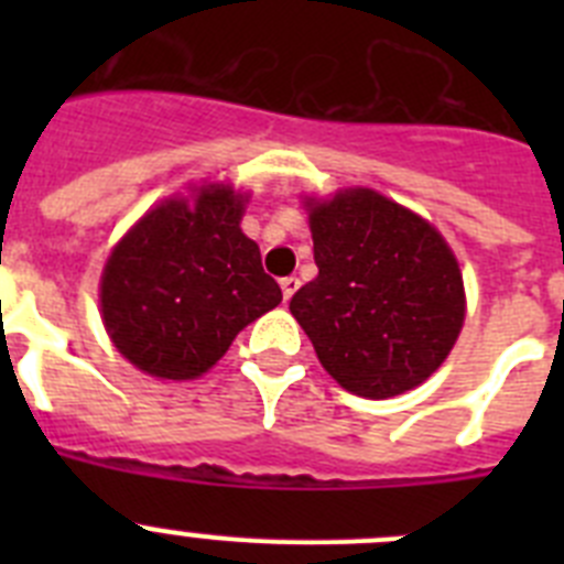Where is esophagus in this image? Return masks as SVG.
I'll return each mask as SVG.
<instances>
[{"label": "esophagus", "mask_w": 564, "mask_h": 564, "mask_svg": "<svg viewBox=\"0 0 564 564\" xmlns=\"http://www.w3.org/2000/svg\"><path fill=\"white\" fill-rule=\"evenodd\" d=\"M279 285H282V296H285V302H291L293 293L299 291V279L296 276H285L282 282H279Z\"/></svg>", "instance_id": "esophagus-1"}]
</instances>
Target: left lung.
Masks as SVG:
<instances>
[{
	"instance_id": "left-lung-1",
	"label": "left lung",
	"mask_w": 564,
	"mask_h": 564,
	"mask_svg": "<svg viewBox=\"0 0 564 564\" xmlns=\"http://www.w3.org/2000/svg\"><path fill=\"white\" fill-rule=\"evenodd\" d=\"M318 276L291 313L344 390L392 398L423 383L455 347L466 299L446 239L410 208L350 188L311 208Z\"/></svg>"
}]
</instances>
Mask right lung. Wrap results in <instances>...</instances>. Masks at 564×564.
I'll return each instance as SVG.
<instances>
[{"label":"right lung","instance_id":"right-lung-1","mask_svg":"<svg viewBox=\"0 0 564 564\" xmlns=\"http://www.w3.org/2000/svg\"><path fill=\"white\" fill-rule=\"evenodd\" d=\"M242 194L208 186L166 200L115 246L101 276V313L121 356L154 378H197L237 333L282 302L259 246L239 228Z\"/></svg>","mask_w":564,"mask_h":564}]
</instances>
